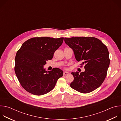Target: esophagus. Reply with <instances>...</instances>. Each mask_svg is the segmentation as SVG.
<instances>
[{
  "mask_svg": "<svg viewBox=\"0 0 121 121\" xmlns=\"http://www.w3.org/2000/svg\"><path fill=\"white\" fill-rule=\"evenodd\" d=\"M69 74V72H68L67 71H65L64 72V75H68Z\"/></svg>",
  "mask_w": 121,
  "mask_h": 121,
  "instance_id": "obj_1",
  "label": "esophagus"
}]
</instances>
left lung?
Segmentation results:
<instances>
[{
  "label": "left lung",
  "mask_w": 121,
  "mask_h": 121,
  "mask_svg": "<svg viewBox=\"0 0 121 121\" xmlns=\"http://www.w3.org/2000/svg\"><path fill=\"white\" fill-rule=\"evenodd\" d=\"M64 40L73 50L76 60L82 61L80 65H85L84 72L71 73L74 80L70 87L82 93H89L98 88L106 77L110 65L107 46L93 37L65 38Z\"/></svg>",
  "instance_id": "obj_1"
}]
</instances>
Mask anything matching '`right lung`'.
Listing matches in <instances>:
<instances>
[{
  "mask_svg": "<svg viewBox=\"0 0 121 121\" xmlns=\"http://www.w3.org/2000/svg\"><path fill=\"white\" fill-rule=\"evenodd\" d=\"M64 38L34 37L25 42L17 51L14 70L22 87L33 95H42L52 90L63 75L60 69L47 71L46 61L53 58Z\"/></svg>",
  "mask_w": 121,
  "mask_h": 121,
  "instance_id": "obj_1",
  "label": "right lung"
}]
</instances>
